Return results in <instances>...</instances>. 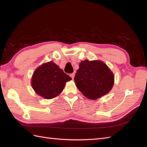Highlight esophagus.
I'll list each match as a JSON object with an SVG mask.
<instances>
[{
  "label": "esophagus",
  "mask_w": 147,
  "mask_h": 147,
  "mask_svg": "<svg viewBox=\"0 0 147 147\" xmlns=\"http://www.w3.org/2000/svg\"><path fill=\"white\" fill-rule=\"evenodd\" d=\"M70 76L71 77V78H72V79H74V77H75V74H74V73L71 74L70 75Z\"/></svg>",
  "instance_id": "1"
}]
</instances>
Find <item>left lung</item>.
<instances>
[{
	"label": "left lung",
	"instance_id": "obj_1",
	"mask_svg": "<svg viewBox=\"0 0 147 147\" xmlns=\"http://www.w3.org/2000/svg\"><path fill=\"white\" fill-rule=\"evenodd\" d=\"M114 74L100 60L82 61L75 74V84L88 99L96 100L109 93L114 84Z\"/></svg>",
	"mask_w": 147,
	"mask_h": 147
}]
</instances>
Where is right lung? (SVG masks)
<instances>
[{
	"label": "right lung",
	"instance_id": "add662e5",
	"mask_svg": "<svg viewBox=\"0 0 147 147\" xmlns=\"http://www.w3.org/2000/svg\"><path fill=\"white\" fill-rule=\"evenodd\" d=\"M71 80V77L52 61L42 64L35 70L31 79V86L38 95L51 99L59 95L65 83Z\"/></svg>",
	"mask_w": 147,
	"mask_h": 147
}]
</instances>
